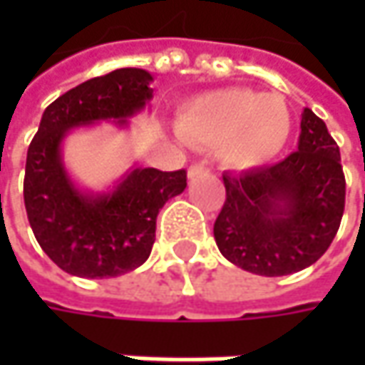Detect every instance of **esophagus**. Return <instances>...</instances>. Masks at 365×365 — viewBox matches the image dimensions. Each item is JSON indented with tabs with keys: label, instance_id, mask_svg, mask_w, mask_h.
<instances>
[{
	"label": "esophagus",
	"instance_id": "1",
	"mask_svg": "<svg viewBox=\"0 0 365 365\" xmlns=\"http://www.w3.org/2000/svg\"><path fill=\"white\" fill-rule=\"evenodd\" d=\"M207 173H209L207 166H203V164H192L189 168V178H197V176L207 175Z\"/></svg>",
	"mask_w": 365,
	"mask_h": 365
}]
</instances>
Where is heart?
Returning <instances> with one entry per match:
<instances>
[{
    "label": "heart",
    "instance_id": "obj_1",
    "mask_svg": "<svg viewBox=\"0 0 365 365\" xmlns=\"http://www.w3.org/2000/svg\"><path fill=\"white\" fill-rule=\"evenodd\" d=\"M290 111L280 95L217 89L189 99L176 115V132L192 146L215 148L235 170L270 162L290 135Z\"/></svg>",
    "mask_w": 365,
    "mask_h": 365
}]
</instances>
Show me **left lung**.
Here are the masks:
<instances>
[{"mask_svg": "<svg viewBox=\"0 0 365 365\" xmlns=\"http://www.w3.org/2000/svg\"><path fill=\"white\" fill-rule=\"evenodd\" d=\"M223 185L225 203L213 225L219 252L259 276H287L315 264L344 217L339 146L309 107L297 152L270 166L225 173Z\"/></svg>", "mask_w": 365, "mask_h": 365, "instance_id": "1", "label": "left lung"}]
</instances>
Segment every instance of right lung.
I'll return each instance as SVG.
<instances>
[{
	"label": "right lung",
	"instance_id": "right-lung-1",
	"mask_svg": "<svg viewBox=\"0 0 365 365\" xmlns=\"http://www.w3.org/2000/svg\"><path fill=\"white\" fill-rule=\"evenodd\" d=\"M152 75L118 68L52 101L26 158L24 203L36 242L58 268L81 278H113L142 266L156 240L164 203L187 187V173L133 168L103 195L81 192L68 178L61 144L71 128L113 120L125 125L152 99Z\"/></svg>",
	"mask_w": 365,
	"mask_h": 365
}]
</instances>
